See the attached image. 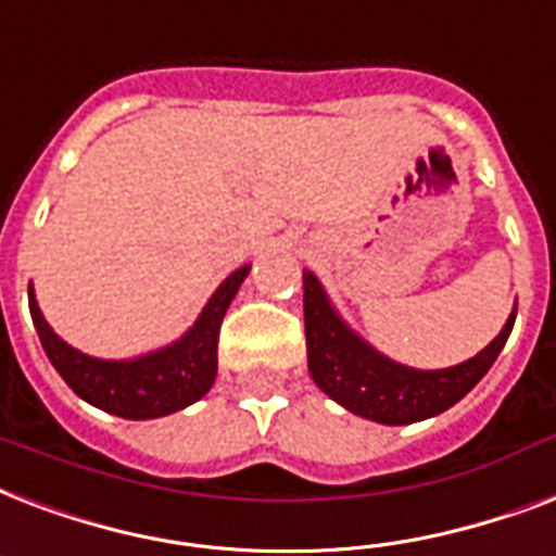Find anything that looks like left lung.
Returning <instances> with one entry per match:
<instances>
[{
    "label": "left lung",
    "mask_w": 556,
    "mask_h": 556,
    "mask_svg": "<svg viewBox=\"0 0 556 556\" xmlns=\"http://www.w3.org/2000/svg\"><path fill=\"white\" fill-rule=\"evenodd\" d=\"M516 321L510 309L505 327L488 348L450 368H412L391 359L356 333L333 307L316 275L304 273V333H307L309 377L327 397L354 415L382 426L426 420L467 397L476 382L502 354Z\"/></svg>",
    "instance_id": "8db88e82"
}]
</instances>
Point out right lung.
<instances>
[{"label": "right lung", "mask_w": 556, "mask_h": 556, "mask_svg": "<svg viewBox=\"0 0 556 556\" xmlns=\"http://www.w3.org/2000/svg\"><path fill=\"white\" fill-rule=\"evenodd\" d=\"M252 264L240 266L219 283L214 295L182 337L165 348L148 351L130 359H101L77 351L60 339L42 316L34 283H28V307L42 351L66 380V386L89 406L110 412L127 420H153L174 415L208 394L217 380V337L223 316L231 299L238 295L240 283L247 281Z\"/></svg>", "instance_id": "add662e5"}]
</instances>
